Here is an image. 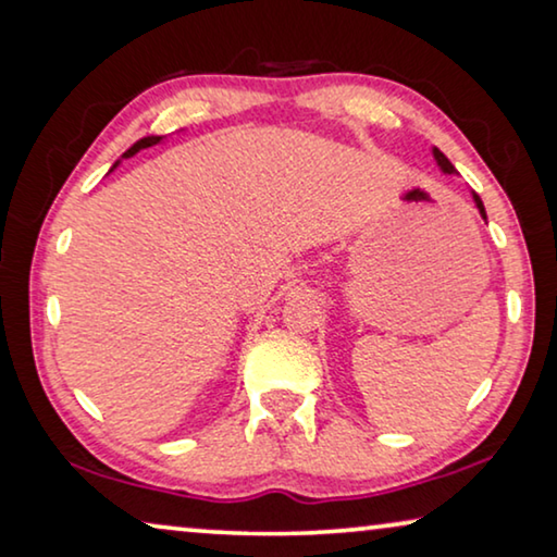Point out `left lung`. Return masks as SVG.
I'll return each instance as SVG.
<instances>
[{
	"mask_svg": "<svg viewBox=\"0 0 557 557\" xmlns=\"http://www.w3.org/2000/svg\"><path fill=\"white\" fill-rule=\"evenodd\" d=\"M433 157H436V162H438V166H441V170H444L446 174H454V172H456V170H454V164H451V162H448V159H446V154H444V151L433 149ZM474 202H476V208H479V212H482V218L486 220V212H484V202H482V197H479V195H474Z\"/></svg>",
	"mask_w": 557,
	"mask_h": 557,
	"instance_id": "left-lung-1",
	"label": "left lung"
}]
</instances>
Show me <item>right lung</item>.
Returning <instances> with one entry per match:
<instances>
[{
    "label": "right lung",
    "mask_w": 557,
    "mask_h": 557,
    "mask_svg": "<svg viewBox=\"0 0 557 557\" xmlns=\"http://www.w3.org/2000/svg\"><path fill=\"white\" fill-rule=\"evenodd\" d=\"M159 141H162V136H144V139L136 141L132 149H126V151H124V159L134 157L136 151H141V149H149V147H154V144H159ZM113 166H116V164H113Z\"/></svg>",
    "instance_id": "obj_1"
}]
</instances>
